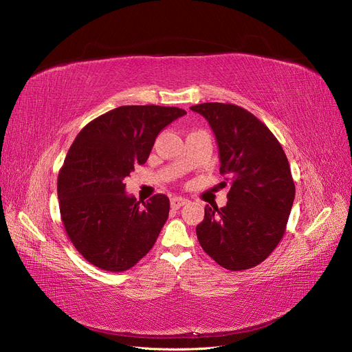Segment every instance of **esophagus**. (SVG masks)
Listing matches in <instances>:
<instances>
[{
	"label": "esophagus",
	"mask_w": 352,
	"mask_h": 352,
	"mask_svg": "<svg viewBox=\"0 0 352 352\" xmlns=\"http://www.w3.org/2000/svg\"><path fill=\"white\" fill-rule=\"evenodd\" d=\"M188 202V199L187 198H182V197H174V198H171V207L174 208V210H178V208H181L182 206H186Z\"/></svg>",
	"instance_id": "1"
}]
</instances>
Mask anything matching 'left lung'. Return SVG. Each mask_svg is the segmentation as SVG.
Wrapping results in <instances>:
<instances>
[{
    "label": "left lung",
    "instance_id": "obj_1",
    "mask_svg": "<svg viewBox=\"0 0 352 352\" xmlns=\"http://www.w3.org/2000/svg\"><path fill=\"white\" fill-rule=\"evenodd\" d=\"M215 134L219 173L228 202L206 207L197 226L198 241L212 260L230 271L261 264L285 234L295 197L287 155L270 128L235 104L204 102L191 107Z\"/></svg>",
    "mask_w": 352,
    "mask_h": 352
}]
</instances>
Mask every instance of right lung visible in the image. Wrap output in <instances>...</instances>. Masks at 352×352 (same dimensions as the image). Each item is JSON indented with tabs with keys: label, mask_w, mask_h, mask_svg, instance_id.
Here are the masks:
<instances>
[{
	"label": "right lung",
	"mask_w": 352,
	"mask_h": 352,
	"mask_svg": "<svg viewBox=\"0 0 352 352\" xmlns=\"http://www.w3.org/2000/svg\"><path fill=\"white\" fill-rule=\"evenodd\" d=\"M187 113L177 107L122 105L88 122L58 173L61 221L72 245L100 270L121 272L154 247L170 212L155 194L140 204L124 178L150 155L162 128Z\"/></svg>",
	"instance_id": "1"
}]
</instances>
